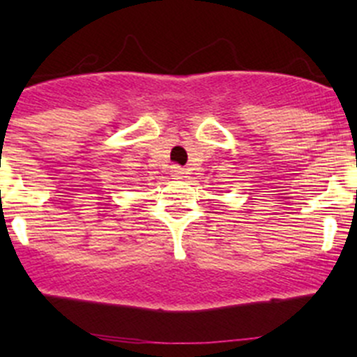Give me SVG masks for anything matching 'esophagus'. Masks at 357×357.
I'll return each instance as SVG.
<instances>
[{"mask_svg": "<svg viewBox=\"0 0 357 357\" xmlns=\"http://www.w3.org/2000/svg\"><path fill=\"white\" fill-rule=\"evenodd\" d=\"M172 172H174L176 178H179V176L183 174V169L181 167H172Z\"/></svg>", "mask_w": 357, "mask_h": 357, "instance_id": "obj_1", "label": "esophagus"}]
</instances>
